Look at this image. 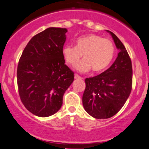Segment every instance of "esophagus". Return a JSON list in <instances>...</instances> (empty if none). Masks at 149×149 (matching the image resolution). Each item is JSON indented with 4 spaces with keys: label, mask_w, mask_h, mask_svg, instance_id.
Wrapping results in <instances>:
<instances>
[{
    "label": "esophagus",
    "mask_w": 149,
    "mask_h": 149,
    "mask_svg": "<svg viewBox=\"0 0 149 149\" xmlns=\"http://www.w3.org/2000/svg\"><path fill=\"white\" fill-rule=\"evenodd\" d=\"M74 79H82L83 78L79 76V75H78V74H74Z\"/></svg>",
    "instance_id": "34e87169"
}]
</instances>
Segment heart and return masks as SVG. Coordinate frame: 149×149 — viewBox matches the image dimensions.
I'll return each instance as SVG.
<instances>
[{
	"label": "heart",
	"mask_w": 149,
	"mask_h": 149,
	"mask_svg": "<svg viewBox=\"0 0 149 149\" xmlns=\"http://www.w3.org/2000/svg\"><path fill=\"white\" fill-rule=\"evenodd\" d=\"M114 53V46L110 40L93 34L77 38L75 46H65L63 48V58L70 66L76 65L83 56L84 60L76 66V70L84 73L91 69L96 72L106 69Z\"/></svg>",
	"instance_id": "heart-1"
}]
</instances>
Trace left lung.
Masks as SVG:
<instances>
[{"label": "left lung", "instance_id": "obj_1", "mask_svg": "<svg viewBox=\"0 0 149 149\" xmlns=\"http://www.w3.org/2000/svg\"><path fill=\"white\" fill-rule=\"evenodd\" d=\"M106 31L119 50L118 57L106 71L85 79L82 96L84 110L96 119H107L116 114L130 96L132 85V66L127 51L116 35Z\"/></svg>", "mask_w": 149, "mask_h": 149}]
</instances>
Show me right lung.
Instances as JSON below:
<instances>
[{
  "label": "right lung",
  "instance_id": "right-lung-1",
  "mask_svg": "<svg viewBox=\"0 0 149 149\" xmlns=\"http://www.w3.org/2000/svg\"><path fill=\"white\" fill-rule=\"evenodd\" d=\"M65 28L49 27L35 35L23 51L17 77L25 108L38 117L51 116L61 109L74 72L65 64L63 48Z\"/></svg>",
  "mask_w": 149,
  "mask_h": 149
}]
</instances>
